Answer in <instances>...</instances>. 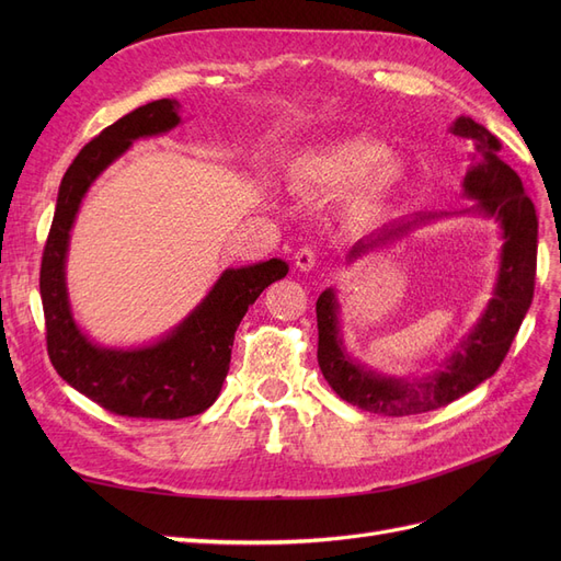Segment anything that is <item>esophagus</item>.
Instances as JSON below:
<instances>
[{"label": "esophagus", "mask_w": 561, "mask_h": 561, "mask_svg": "<svg viewBox=\"0 0 561 561\" xmlns=\"http://www.w3.org/2000/svg\"><path fill=\"white\" fill-rule=\"evenodd\" d=\"M295 264L299 271H304V274H309V271H313V266H316V252L311 248H301L295 254Z\"/></svg>", "instance_id": "1"}]
</instances>
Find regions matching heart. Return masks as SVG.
<instances>
[{
  "label": "heart",
  "mask_w": 561,
  "mask_h": 561,
  "mask_svg": "<svg viewBox=\"0 0 561 561\" xmlns=\"http://www.w3.org/2000/svg\"><path fill=\"white\" fill-rule=\"evenodd\" d=\"M290 180L304 192L344 196L355 192L353 213L375 217L393 201L407 180L402 161L388 157V147L371 138H348L297 157Z\"/></svg>",
  "instance_id": "obj_1"
}]
</instances>
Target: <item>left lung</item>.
<instances>
[{"label":"left lung","instance_id":"1","mask_svg":"<svg viewBox=\"0 0 561 561\" xmlns=\"http://www.w3.org/2000/svg\"><path fill=\"white\" fill-rule=\"evenodd\" d=\"M449 130L472 142L470 165L461 184L463 196L474 201L472 206L461 213H419L393 219L355 243L346 254V266L398 241L416 225L439 217L472 215L491 219L499 227L501 248L494 293L474 325L437 369L423 377H396L367 367L348 353L342 332V301L334 287H328L316 301L320 371L339 398L371 414L410 416L433 412L494 377L534 299L538 252L534 203L524 194L519 175L499 157L503 145L496 135L470 116H456Z\"/></svg>","mask_w":561,"mask_h":561}]
</instances>
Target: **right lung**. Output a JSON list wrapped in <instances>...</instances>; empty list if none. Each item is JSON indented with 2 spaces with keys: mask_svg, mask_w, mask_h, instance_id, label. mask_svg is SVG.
Returning a JSON list of instances; mask_svg holds the SVG:
<instances>
[{
  "mask_svg": "<svg viewBox=\"0 0 561 561\" xmlns=\"http://www.w3.org/2000/svg\"><path fill=\"white\" fill-rule=\"evenodd\" d=\"M180 107L171 98L147 103L107 126L79 151L62 175L42 257L39 293L48 358L67 383L118 416L184 419L206 412L227 379L233 334L248 307L290 271L278 257L225 268L208 295L173 330L149 344L103 346L79 328L67 293V252L81 203L93 182L135 140L178 128Z\"/></svg>",
  "mask_w": 561,
  "mask_h": 561,
  "instance_id": "obj_1",
  "label": "right lung"
}]
</instances>
